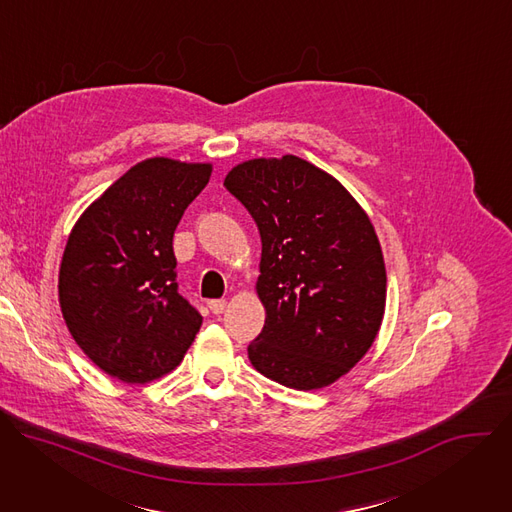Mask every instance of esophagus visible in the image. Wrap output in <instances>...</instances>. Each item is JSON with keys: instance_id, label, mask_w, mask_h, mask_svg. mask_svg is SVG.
<instances>
[{"instance_id": "1", "label": "esophagus", "mask_w": 512, "mask_h": 512, "mask_svg": "<svg viewBox=\"0 0 512 512\" xmlns=\"http://www.w3.org/2000/svg\"><path fill=\"white\" fill-rule=\"evenodd\" d=\"M227 306H229L227 300H212V302H208V308H210L212 314H223L227 310Z\"/></svg>"}]
</instances>
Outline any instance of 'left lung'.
<instances>
[{
	"mask_svg": "<svg viewBox=\"0 0 512 512\" xmlns=\"http://www.w3.org/2000/svg\"><path fill=\"white\" fill-rule=\"evenodd\" d=\"M225 186L261 235L265 326L247 348L251 364L289 389L332 385L369 352L385 316L387 271L369 214L291 154L241 162Z\"/></svg>",
	"mask_w": 512,
	"mask_h": 512,
	"instance_id": "left-lung-1",
	"label": "left lung"
}]
</instances>
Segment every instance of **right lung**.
I'll list each match as a JSON object with an SVG mask.
<instances>
[{
	"mask_svg": "<svg viewBox=\"0 0 512 512\" xmlns=\"http://www.w3.org/2000/svg\"><path fill=\"white\" fill-rule=\"evenodd\" d=\"M212 164L148 158L113 182L72 227L58 302L70 336L113 379L172 373L202 316L178 294L174 231Z\"/></svg>",
	"mask_w": 512,
	"mask_h": 512,
	"instance_id": "add662e5",
	"label": "right lung"
}]
</instances>
